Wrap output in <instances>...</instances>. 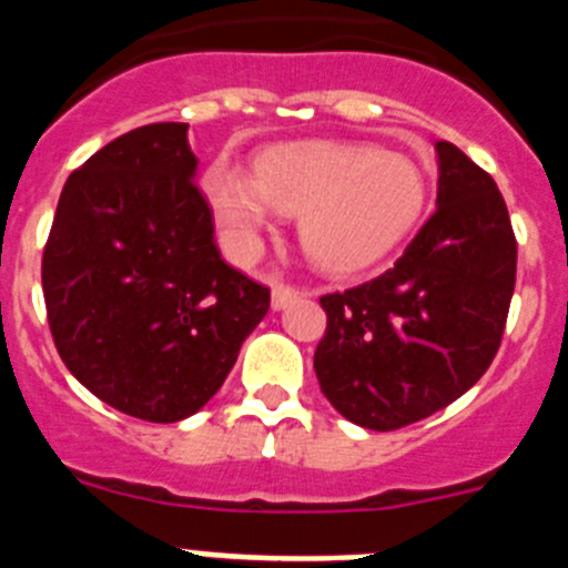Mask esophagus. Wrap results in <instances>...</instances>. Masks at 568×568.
Wrapping results in <instances>:
<instances>
[{"label": "esophagus", "mask_w": 568, "mask_h": 568, "mask_svg": "<svg viewBox=\"0 0 568 568\" xmlns=\"http://www.w3.org/2000/svg\"><path fill=\"white\" fill-rule=\"evenodd\" d=\"M295 298H298L295 287H290V284H281V281H273V310H284L287 304H293Z\"/></svg>", "instance_id": "obj_1"}]
</instances>
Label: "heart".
Listing matches in <instances>:
<instances>
[{"instance_id": "1", "label": "heart", "mask_w": 568, "mask_h": 568, "mask_svg": "<svg viewBox=\"0 0 568 568\" xmlns=\"http://www.w3.org/2000/svg\"><path fill=\"white\" fill-rule=\"evenodd\" d=\"M204 193L235 258L258 253L278 210L298 215L310 261L341 275L384 258L413 233L426 204L424 173L409 155L327 139L270 148L255 175L213 164Z\"/></svg>"}]
</instances>
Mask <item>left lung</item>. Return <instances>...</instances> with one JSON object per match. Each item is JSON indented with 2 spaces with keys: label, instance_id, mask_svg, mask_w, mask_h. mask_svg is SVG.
Returning a JSON list of instances; mask_svg holds the SVG:
<instances>
[{
  "label": "left lung",
  "instance_id": "left-lung-1",
  "mask_svg": "<svg viewBox=\"0 0 568 568\" xmlns=\"http://www.w3.org/2000/svg\"><path fill=\"white\" fill-rule=\"evenodd\" d=\"M438 199L393 270L321 298V393L346 420L389 433L453 404L498 353L518 244L491 175L435 142Z\"/></svg>",
  "mask_w": 568,
  "mask_h": 568
}]
</instances>
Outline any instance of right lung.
<instances>
[{
    "label": "right lung",
    "mask_w": 568,
    "mask_h": 568,
    "mask_svg": "<svg viewBox=\"0 0 568 568\" xmlns=\"http://www.w3.org/2000/svg\"><path fill=\"white\" fill-rule=\"evenodd\" d=\"M187 124H144L70 173L42 258L50 333L73 378L150 424L199 413L270 310L224 264Z\"/></svg>",
    "instance_id": "right-lung-1"
}]
</instances>
